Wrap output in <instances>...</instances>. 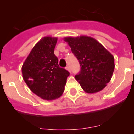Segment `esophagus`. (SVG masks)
<instances>
[{"label":"esophagus","instance_id":"esophagus-1","mask_svg":"<svg viewBox=\"0 0 134 134\" xmlns=\"http://www.w3.org/2000/svg\"><path fill=\"white\" fill-rule=\"evenodd\" d=\"M66 69H67V71H69V72H71V69H70V67H69V66H67V67H66Z\"/></svg>","mask_w":134,"mask_h":134}]
</instances>
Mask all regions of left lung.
Masks as SVG:
<instances>
[{"label": "left lung", "mask_w": 134, "mask_h": 134, "mask_svg": "<svg viewBox=\"0 0 134 134\" xmlns=\"http://www.w3.org/2000/svg\"><path fill=\"white\" fill-rule=\"evenodd\" d=\"M74 55L81 65L76 80L87 93L101 91L109 83L114 71V57L95 39L81 35L76 37H67Z\"/></svg>", "instance_id": "left-lung-1"}]
</instances>
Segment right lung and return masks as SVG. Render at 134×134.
<instances>
[{"mask_svg": "<svg viewBox=\"0 0 134 134\" xmlns=\"http://www.w3.org/2000/svg\"><path fill=\"white\" fill-rule=\"evenodd\" d=\"M57 37H44L32 48L23 64L22 76L28 88L42 99L51 101L63 94L69 73L60 68L54 54Z\"/></svg>", "mask_w": 134, "mask_h": 134, "instance_id": "add662e5", "label": "right lung"}]
</instances>
